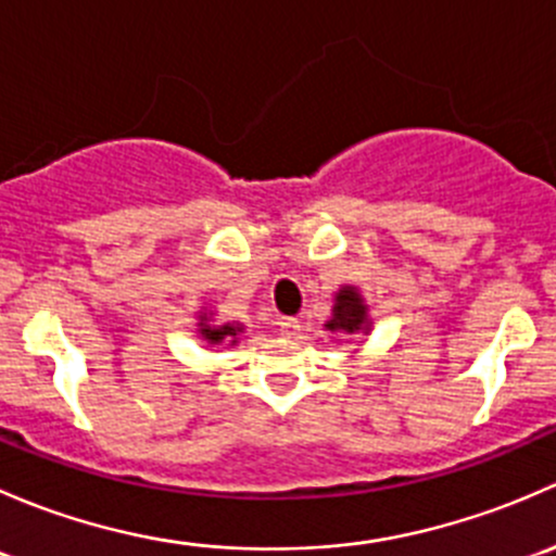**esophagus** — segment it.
Wrapping results in <instances>:
<instances>
[{
  "label": "esophagus",
  "instance_id": "34e87169",
  "mask_svg": "<svg viewBox=\"0 0 556 556\" xmlns=\"http://www.w3.org/2000/svg\"><path fill=\"white\" fill-rule=\"evenodd\" d=\"M300 320L296 318H278V331L283 337H294V334H300Z\"/></svg>",
  "mask_w": 556,
  "mask_h": 556
}]
</instances>
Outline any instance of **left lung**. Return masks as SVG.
<instances>
[{
    "instance_id": "obj_1",
    "label": "left lung",
    "mask_w": 556,
    "mask_h": 556,
    "mask_svg": "<svg viewBox=\"0 0 556 556\" xmlns=\"http://www.w3.org/2000/svg\"><path fill=\"white\" fill-rule=\"evenodd\" d=\"M329 329H345V331H358L366 326V307L362 302V296L356 294V289H342L337 294L334 302V318L329 320Z\"/></svg>"
}]
</instances>
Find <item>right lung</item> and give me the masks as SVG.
Returning <instances> with one entry per match:
<instances>
[{
    "mask_svg": "<svg viewBox=\"0 0 556 556\" xmlns=\"http://www.w3.org/2000/svg\"><path fill=\"white\" fill-rule=\"evenodd\" d=\"M205 320V318H203ZM203 326V329H200V334L205 337V340L208 342H222V340H230V342H236V334L240 331V326H205V324H200Z\"/></svg>",
    "mask_w": 556,
    "mask_h": 556,
    "instance_id": "right-lung-1",
    "label": "right lung"
}]
</instances>
